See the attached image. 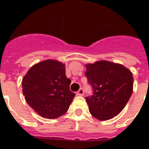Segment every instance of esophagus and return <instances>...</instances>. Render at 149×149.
<instances>
[{
  "mask_svg": "<svg viewBox=\"0 0 149 149\" xmlns=\"http://www.w3.org/2000/svg\"><path fill=\"white\" fill-rule=\"evenodd\" d=\"M77 94L78 95H84V89H83V88H81V89H79V90L77 92Z\"/></svg>",
  "mask_w": 149,
  "mask_h": 149,
  "instance_id": "esophagus-1",
  "label": "esophagus"
}]
</instances>
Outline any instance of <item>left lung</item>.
I'll list each match as a JSON object with an SVG mask.
<instances>
[{
  "mask_svg": "<svg viewBox=\"0 0 149 149\" xmlns=\"http://www.w3.org/2000/svg\"><path fill=\"white\" fill-rule=\"evenodd\" d=\"M86 68L85 75L93 91L86 97L91 115L101 121L113 118L131 98L133 74L122 65L106 60L86 64Z\"/></svg>",
  "mask_w": 149,
  "mask_h": 149,
  "instance_id": "1",
  "label": "left lung"
}]
</instances>
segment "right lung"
Here are the masks:
<instances>
[{
    "label": "right lung",
    "instance_id": "add662e5",
    "mask_svg": "<svg viewBox=\"0 0 149 149\" xmlns=\"http://www.w3.org/2000/svg\"><path fill=\"white\" fill-rule=\"evenodd\" d=\"M70 84L64 64L44 60L27 72L22 80V92L27 103L39 115L56 119L66 113L75 96L69 89Z\"/></svg>",
    "mask_w": 149,
    "mask_h": 149
}]
</instances>
